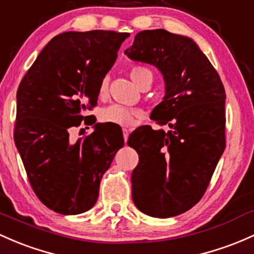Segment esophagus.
<instances>
[{
    "instance_id": "esophagus-1",
    "label": "esophagus",
    "mask_w": 254,
    "mask_h": 254,
    "mask_svg": "<svg viewBox=\"0 0 254 254\" xmlns=\"http://www.w3.org/2000/svg\"><path fill=\"white\" fill-rule=\"evenodd\" d=\"M122 132H124V139H125V143H127V140H128V135H129V129H128V128H124V129H122Z\"/></svg>"
}]
</instances>
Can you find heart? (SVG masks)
Instances as JSON below:
<instances>
[{"mask_svg":"<svg viewBox=\"0 0 254 254\" xmlns=\"http://www.w3.org/2000/svg\"><path fill=\"white\" fill-rule=\"evenodd\" d=\"M129 77L139 88L145 83L151 84L152 82V72L149 67L144 65H134L129 70ZM108 77H104L100 81L99 87H98V95L99 98H105L108 94ZM139 115L137 110L125 108L121 105H110L104 108L100 111L99 119L104 124H114L117 126H130L134 122V119Z\"/></svg>","mask_w":254,"mask_h":254,"instance_id":"heart-1","label":"heart"}]
</instances>
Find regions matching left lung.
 <instances>
[{"instance_id":"left-lung-1","label":"left lung","mask_w":254,"mask_h":254,"mask_svg":"<svg viewBox=\"0 0 254 254\" xmlns=\"http://www.w3.org/2000/svg\"><path fill=\"white\" fill-rule=\"evenodd\" d=\"M125 53L162 72L166 95L150 117L170 127L140 126L128 137L139 155L132 173L133 202L151 217H174L202 198L225 149L224 86L189 37L145 30Z\"/></svg>"}]
</instances>
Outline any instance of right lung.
<instances>
[{"mask_svg":"<svg viewBox=\"0 0 254 254\" xmlns=\"http://www.w3.org/2000/svg\"><path fill=\"white\" fill-rule=\"evenodd\" d=\"M128 32L93 30L53 37L25 73L17 92L14 141L32 190L46 207L80 214L97 202L99 184L117 150L121 128L97 124L70 143V130L95 120L98 87Z\"/></svg>","mask_w":254,"mask_h":254,"instance_id":"1","label":"right lung"}]
</instances>
